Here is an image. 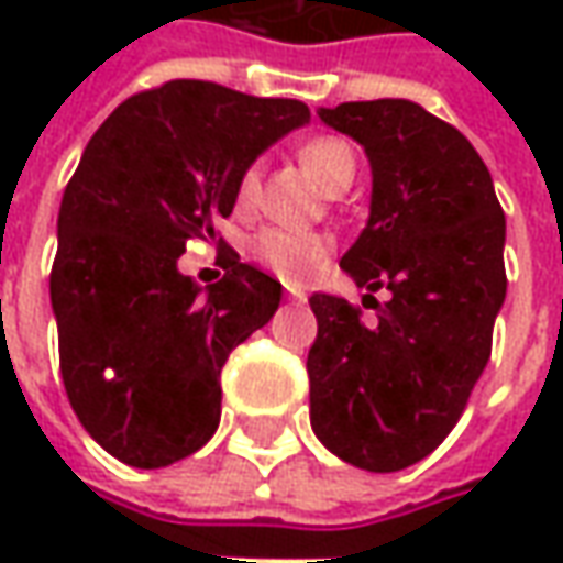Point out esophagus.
Instances as JSON below:
<instances>
[{"instance_id":"34e87169","label":"esophagus","mask_w":563,"mask_h":563,"mask_svg":"<svg viewBox=\"0 0 563 563\" xmlns=\"http://www.w3.org/2000/svg\"><path fill=\"white\" fill-rule=\"evenodd\" d=\"M288 297H291V300H297V303H303V300H307V294L297 291V288H288Z\"/></svg>"}]
</instances>
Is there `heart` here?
<instances>
[{
	"label": "heart",
	"mask_w": 563,
	"mask_h": 563,
	"mask_svg": "<svg viewBox=\"0 0 563 563\" xmlns=\"http://www.w3.org/2000/svg\"><path fill=\"white\" fill-rule=\"evenodd\" d=\"M300 163L313 175L325 190H338L344 181L354 178L357 172V156L354 150L338 137H316V141L300 146ZM256 185H260V172L256 165H250L247 172L238 181V203L247 206L256 197ZM250 253L275 272L285 282H307L313 278L316 269L322 266L325 253H329V241L319 234H297V231H285V228H263L253 241H250Z\"/></svg>",
	"instance_id": "obj_1"
}]
</instances>
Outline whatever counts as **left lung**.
<instances>
[{"label":"left lung","mask_w":563,"mask_h":563,"mask_svg":"<svg viewBox=\"0 0 563 563\" xmlns=\"http://www.w3.org/2000/svg\"><path fill=\"white\" fill-rule=\"evenodd\" d=\"M319 119L373 168L369 219L341 269L366 297H391L373 325L344 297H310V422L344 464L395 473L444 442L486 369L508 291L505 212L473 143L417 102H341Z\"/></svg>","instance_id":"8db88e82"}]
</instances>
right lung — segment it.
Listing matches in <instances>:
<instances>
[{"mask_svg":"<svg viewBox=\"0 0 563 563\" xmlns=\"http://www.w3.org/2000/svg\"><path fill=\"white\" fill-rule=\"evenodd\" d=\"M307 121L300 99L168 80L124 99L87 143L58 209L49 297L68 400L121 464H175L219 429L222 366L275 316L282 285L225 250L203 291L178 256L216 238L241 175Z\"/></svg>","mask_w":563,"mask_h":563,"instance_id":"add662e5","label":"right lung"}]
</instances>
